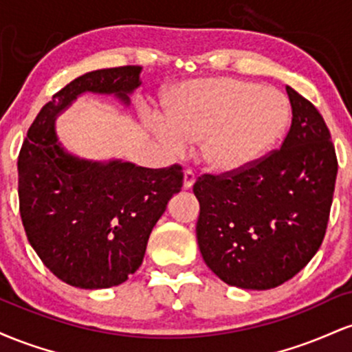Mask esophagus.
Here are the masks:
<instances>
[{
	"mask_svg": "<svg viewBox=\"0 0 352 352\" xmlns=\"http://www.w3.org/2000/svg\"><path fill=\"white\" fill-rule=\"evenodd\" d=\"M193 184H195V173L187 168L184 172V188H192Z\"/></svg>",
	"mask_w": 352,
	"mask_h": 352,
	"instance_id": "obj_1",
	"label": "esophagus"
}]
</instances>
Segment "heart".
<instances>
[{
    "instance_id": "b5f03b06",
    "label": "heart",
    "mask_w": 352,
    "mask_h": 352,
    "mask_svg": "<svg viewBox=\"0 0 352 352\" xmlns=\"http://www.w3.org/2000/svg\"><path fill=\"white\" fill-rule=\"evenodd\" d=\"M288 122L289 102L281 92L250 80L212 78L173 87L153 129L172 147H180L182 140H201L207 167L233 173L266 155Z\"/></svg>"
}]
</instances>
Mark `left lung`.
<instances>
[{
  "mask_svg": "<svg viewBox=\"0 0 352 352\" xmlns=\"http://www.w3.org/2000/svg\"><path fill=\"white\" fill-rule=\"evenodd\" d=\"M292 127L278 151L240 172L204 173L197 240L205 263L230 286L272 289L316 254L328 228L338 159L329 129L286 86Z\"/></svg>",
  "mask_w": 352,
  "mask_h": 352,
  "instance_id": "left-lung-1",
  "label": "left lung"
}]
</instances>
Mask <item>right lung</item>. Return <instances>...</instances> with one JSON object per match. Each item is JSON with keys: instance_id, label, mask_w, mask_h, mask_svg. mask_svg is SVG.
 Segmentation results:
<instances>
[{"instance_id": "right-lung-1", "label": "right lung", "mask_w": 352, "mask_h": 352, "mask_svg": "<svg viewBox=\"0 0 352 352\" xmlns=\"http://www.w3.org/2000/svg\"><path fill=\"white\" fill-rule=\"evenodd\" d=\"M140 71L120 66L79 76L39 111L19 152L24 232L46 268L76 288H111L135 273L152 228L184 185L179 164L145 168L120 160L91 162L56 144V117L79 94H114L129 104Z\"/></svg>"}]
</instances>
